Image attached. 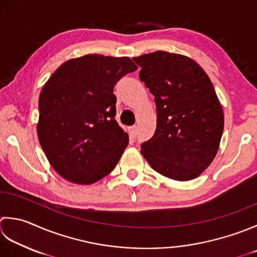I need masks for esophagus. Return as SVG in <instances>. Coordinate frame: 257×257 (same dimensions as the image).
<instances>
[{"label":"esophagus","instance_id":"obj_1","mask_svg":"<svg viewBox=\"0 0 257 257\" xmlns=\"http://www.w3.org/2000/svg\"><path fill=\"white\" fill-rule=\"evenodd\" d=\"M137 130H138L137 125H133V127H130L129 128L130 136H132V137H136V135H137Z\"/></svg>","mask_w":257,"mask_h":257}]
</instances>
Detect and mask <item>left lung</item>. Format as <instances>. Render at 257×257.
<instances>
[{
  "instance_id": "left-lung-1",
  "label": "left lung",
  "mask_w": 257,
  "mask_h": 257,
  "mask_svg": "<svg viewBox=\"0 0 257 257\" xmlns=\"http://www.w3.org/2000/svg\"><path fill=\"white\" fill-rule=\"evenodd\" d=\"M134 61L157 107V127L142 145L143 156L165 177L179 182L198 177L214 160L224 130L223 108L212 81L183 54L156 51Z\"/></svg>"
}]
</instances>
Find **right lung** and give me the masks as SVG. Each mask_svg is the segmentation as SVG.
I'll use <instances>...</instances> for the list:
<instances>
[{"mask_svg": "<svg viewBox=\"0 0 257 257\" xmlns=\"http://www.w3.org/2000/svg\"><path fill=\"white\" fill-rule=\"evenodd\" d=\"M137 69L127 57L87 54L62 63L45 82L37 133L61 177L90 185L112 172L129 142L114 119L113 87Z\"/></svg>", "mask_w": 257, "mask_h": 257, "instance_id": "add662e5", "label": "right lung"}]
</instances>
